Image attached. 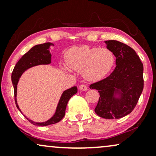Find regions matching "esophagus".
<instances>
[{
    "mask_svg": "<svg viewBox=\"0 0 156 156\" xmlns=\"http://www.w3.org/2000/svg\"><path fill=\"white\" fill-rule=\"evenodd\" d=\"M79 88H80V90H82V91H86L87 90V86L85 85H81L80 86V87H79Z\"/></svg>",
    "mask_w": 156,
    "mask_h": 156,
    "instance_id": "obj_1",
    "label": "esophagus"
}]
</instances>
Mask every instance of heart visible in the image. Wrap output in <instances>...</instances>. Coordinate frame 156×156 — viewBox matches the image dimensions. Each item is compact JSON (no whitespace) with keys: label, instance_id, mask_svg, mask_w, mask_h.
Here are the masks:
<instances>
[{"label":"heart","instance_id":"1","mask_svg":"<svg viewBox=\"0 0 156 156\" xmlns=\"http://www.w3.org/2000/svg\"><path fill=\"white\" fill-rule=\"evenodd\" d=\"M68 66L77 72L82 73L87 81L97 82L103 80L114 67L115 58L109 49L74 47L66 55ZM66 70H68L65 67Z\"/></svg>","mask_w":156,"mask_h":156}]
</instances>
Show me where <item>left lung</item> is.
Segmentation results:
<instances>
[{
  "instance_id": "obj_1",
  "label": "left lung",
  "mask_w": 156,
  "mask_h": 156,
  "mask_svg": "<svg viewBox=\"0 0 156 156\" xmlns=\"http://www.w3.org/2000/svg\"><path fill=\"white\" fill-rule=\"evenodd\" d=\"M104 43L116 58V67L108 77L90 88L97 90L100 95L95 112L105 119H119L133 111L142 94L143 64L129 46L115 40Z\"/></svg>"
}]
</instances>
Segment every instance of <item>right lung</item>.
Segmentation results:
<instances>
[{
	"label": "right lung",
	"mask_w": 156,
	"mask_h": 156,
	"mask_svg": "<svg viewBox=\"0 0 156 156\" xmlns=\"http://www.w3.org/2000/svg\"><path fill=\"white\" fill-rule=\"evenodd\" d=\"M52 46H54V44L52 43H50V42L34 46L20 58L14 68V70H13L12 74V82L13 86H14V99H15L16 107L22 114H23V113L22 112L21 109H20L17 104V101H16L17 84L20 80V78L21 77L22 74L25 71L31 67L38 65H48V64H50L51 60H52V55L49 52V49ZM76 93H77V87L76 86L64 90L62 93L61 96H60L54 115H52V118H49L47 121L41 122H35L34 120L27 118L25 115H23L25 117V118H27V120H29V122H30L34 126H46L57 123V122H60L63 119L64 115H65L66 108L68 101L70 99L71 97L76 94Z\"/></svg>",
	"instance_id": "add662e5"
}]
</instances>
